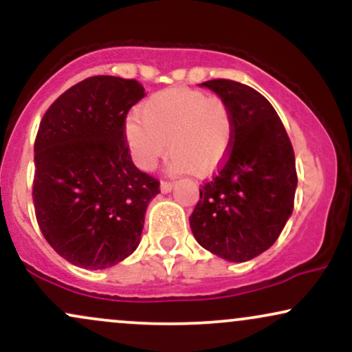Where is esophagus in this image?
Masks as SVG:
<instances>
[{
	"label": "esophagus",
	"mask_w": 352,
	"mask_h": 352,
	"mask_svg": "<svg viewBox=\"0 0 352 352\" xmlns=\"http://www.w3.org/2000/svg\"><path fill=\"white\" fill-rule=\"evenodd\" d=\"M172 188H173V184H172V182H168V180H162V182H160V190H162L164 193L170 192Z\"/></svg>",
	"instance_id": "34e87169"
}]
</instances>
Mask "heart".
<instances>
[{"label": "heart", "instance_id": "b5f03b06", "mask_svg": "<svg viewBox=\"0 0 352 352\" xmlns=\"http://www.w3.org/2000/svg\"><path fill=\"white\" fill-rule=\"evenodd\" d=\"M233 132L228 104L192 87L157 92L139 107V119L125 124V139L140 168L151 170L170 147L172 170L199 177L223 167Z\"/></svg>", "mask_w": 352, "mask_h": 352}]
</instances>
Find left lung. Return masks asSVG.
Masks as SVG:
<instances>
[{
  "label": "left lung",
  "mask_w": 352,
  "mask_h": 352,
  "mask_svg": "<svg viewBox=\"0 0 352 352\" xmlns=\"http://www.w3.org/2000/svg\"><path fill=\"white\" fill-rule=\"evenodd\" d=\"M201 86L228 104L235 132L227 162L201 185L190 228L205 250L241 263L268 250L293 213V145L276 111L253 87L230 79Z\"/></svg>",
  "instance_id": "1"
}]
</instances>
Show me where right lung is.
<instances>
[{
    "mask_svg": "<svg viewBox=\"0 0 352 352\" xmlns=\"http://www.w3.org/2000/svg\"><path fill=\"white\" fill-rule=\"evenodd\" d=\"M145 96L135 79L92 76L60 94L34 140V213L54 252L102 270L134 253L160 182L140 172L125 119Z\"/></svg>",
    "mask_w": 352,
    "mask_h": 352,
    "instance_id": "right-lung-1",
    "label": "right lung"
}]
</instances>
